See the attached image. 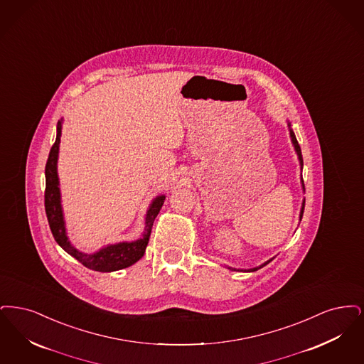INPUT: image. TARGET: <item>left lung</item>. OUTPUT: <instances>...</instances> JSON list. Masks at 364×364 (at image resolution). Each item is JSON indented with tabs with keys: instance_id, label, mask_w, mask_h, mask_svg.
<instances>
[{
	"instance_id": "obj_1",
	"label": "left lung",
	"mask_w": 364,
	"mask_h": 364,
	"mask_svg": "<svg viewBox=\"0 0 364 364\" xmlns=\"http://www.w3.org/2000/svg\"><path fill=\"white\" fill-rule=\"evenodd\" d=\"M288 127H289V136H291V141L294 144V148H295V152H296V155H298V159H299V163H301V168H303V158H301V146H299V144H298V140H296V137H295V133L292 132V129H291V124L288 122ZM301 186H303V190H304V185H303V178H301ZM303 210H304V200H303V203H301V215H299V219L301 220V218H303ZM273 258H270L268 259L267 262H264L262 265H259V267H257V268L252 269H235V268H228L231 269V270H240V272H255V270H258V269L264 268L265 265H268L269 262L272 261Z\"/></svg>"
}]
</instances>
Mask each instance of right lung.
Listing matches in <instances>:
<instances>
[{
	"instance_id": "obj_1",
	"label": "right lung",
	"mask_w": 364,
	"mask_h": 364,
	"mask_svg": "<svg viewBox=\"0 0 364 364\" xmlns=\"http://www.w3.org/2000/svg\"><path fill=\"white\" fill-rule=\"evenodd\" d=\"M61 129L63 119L58 121L57 125V137L53 144L48 163L45 168L46 175V190H45V209L48 215V225L53 232L55 242L63 247V250L72 257H75L85 268L92 269L96 272H114L119 269L127 268L136 264L141 258L146 245L151 237V230L154 222L160 212V208L166 200V196H158L146 210L145 216V230L140 239L134 242H119L115 245H109L102 247L99 252L92 254L82 253L77 250L66 235L65 220H63V205H61V191H60V181L57 174V160L61 141Z\"/></svg>"
}]
</instances>
